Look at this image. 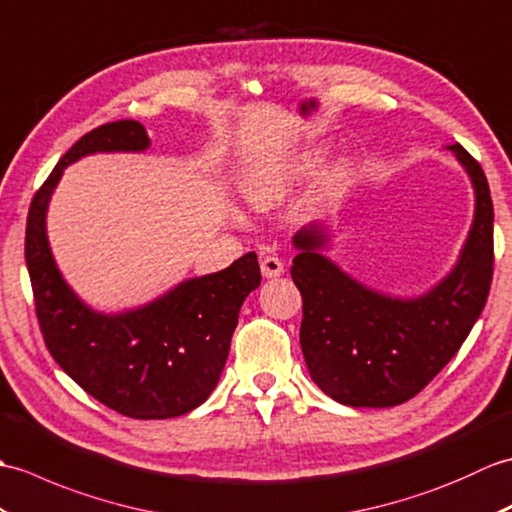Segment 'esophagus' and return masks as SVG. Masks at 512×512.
<instances>
[{
  "label": "esophagus",
  "instance_id": "esophagus-1",
  "mask_svg": "<svg viewBox=\"0 0 512 512\" xmlns=\"http://www.w3.org/2000/svg\"><path fill=\"white\" fill-rule=\"evenodd\" d=\"M260 271L265 278H278L285 271V263L278 256H263L260 258Z\"/></svg>",
  "mask_w": 512,
  "mask_h": 512
}]
</instances>
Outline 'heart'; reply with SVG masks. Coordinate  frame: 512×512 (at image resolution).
Masks as SVG:
<instances>
[{
    "label": "heart",
    "instance_id": "1",
    "mask_svg": "<svg viewBox=\"0 0 512 512\" xmlns=\"http://www.w3.org/2000/svg\"><path fill=\"white\" fill-rule=\"evenodd\" d=\"M320 162H322V151H311V153L302 155L300 160H295L289 168L276 170V173L260 175L247 188L249 201L256 203V206H260V208L269 206V203L278 197V192L282 188H285L287 184H291V181H295V179L309 175L311 170H315Z\"/></svg>",
    "mask_w": 512,
    "mask_h": 512
}]
</instances>
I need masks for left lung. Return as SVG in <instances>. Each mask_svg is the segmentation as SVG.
<instances>
[{
	"label": "left lung",
	"instance_id": "obj_1",
	"mask_svg": "<svg viewBox=\"0 0 512 512\" xmlns=\"http://www.w3.org/2000/svg\"><path fill=\"white\" fill-rule=\"evenodd\" d=\"M447 149L475 190L473 225L456 267L418 298H392L350 278L322 254L324 225L293 236L291 278L302 293L300 344L311 379L350 407L410 401L447 366L484 309L493 280V201L482 166Z\"/></svg>",
	"mask_w": 512,
	"mask_h": 512
}]
</instances>
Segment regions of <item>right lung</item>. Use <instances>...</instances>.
Here are the masks:
<instances>
[{
    "mask_svg": "<svg viewBox=\"0 0 512 512\" xmlns=\"http://www.w3.org/2000/svg\"><path fill=\"white\" fill-rule=\"evenodd\" d=\"M140 122L118 120L83 135L37 190L26 223V265L43 342L96 401L129 418H173L217 388L238 311L260 285L254 252L217 274L190 278L140 309L105 315L78 298L54 263L45 214L63 170L92 153L149 149Z\"/></svg>",
    "mask_w": 512,
    "mask_h": 512,
    "instance_id": "right-lung-1",
    "label": "right lung"
}]
</instances>
